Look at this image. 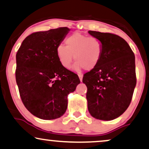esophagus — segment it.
<instances>
[{"mask_svg": "<svg viewBox=\"0 0 149 149\" xmlns=\"http://www.w3.org/2000/svg\"><path fill=\"white\" fill-rule=\"evenodd\" d=\"M78 76H79V78H80V81L81 82H82V74H78Z\"/></svg>", "mask_w": 149, "mask_h": 149, "instance_id": "obj_1", "label": "esophagus"}]
</instances>
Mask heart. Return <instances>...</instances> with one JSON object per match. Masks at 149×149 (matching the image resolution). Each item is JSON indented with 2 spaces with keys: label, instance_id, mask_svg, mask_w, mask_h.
Here are the masks:
<instances>
[{
  "label": "heart",
  "instance_id": "1",
  "mask_svg": "<svg viewBox=\"0 0 149 149\" xmlns=\"http://www.w3.org/2000/svg\"><path fill=\"white\" fill-rule=\"evenodd\" d=\"M66 46L59 45L56 47V55L64 68L69 69L74 60V69L84 68L90 71L96 67L100 61L103 52V44L98 38L75 33L67 38Z\"/></svg>",
  "mask_w": 149,
  "mask_h": 149
}]
</instances>
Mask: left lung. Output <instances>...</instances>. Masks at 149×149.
Listing matches in <instances>:
<instances>
[{
    "mask_svg": "<svg viewBox=\"0 0 149 149\" xmlns=\"http://www.w3.org/2000/svg\"><path fill=\"white\" fill-rule=\"evenodd\" d=\"M103 44L102 58L95 68L84 73L88 110L93 118L112 120L129 107L136 85L135 56L119 36L88 31Z\"/></svg>",
    "mask_w": 149,
    "mask_h": 149,
    "instance_id": "1",
    "label": "left lung"
}]
</instances>
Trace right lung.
I'll return each mask as SVG.
<instances>
[{"label": "right lung", "instance_id": "add662e5", "mask_svg": "<svg viewBox=\"0 0 149 149\" xmlns=\"http://www.w3.org/2000/svg\"><path fill=\"white\" fill-rule=\"evenodd\" d=\"M69 30L59 27L31 33L17 52L16 80L20 96L26 109L40 119L63 116L67 95L80 82L78 75L61 65L56 55V47Z\"/></svg>", "mask_w": 149, "mask_h": 149}]
</instances>
